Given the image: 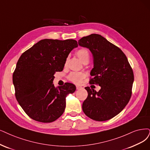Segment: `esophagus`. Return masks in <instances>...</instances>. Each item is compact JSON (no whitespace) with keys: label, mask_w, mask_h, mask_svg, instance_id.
I'll return each instance as SVG.
<instances>
[{"label":"esophagus","mask_w":150,"mask_h":150,"mask_svg":"<svg viewBox=\"0 0 150 150\" xmlns=\"http://www.w3.org/2000/svg\"><path fill=\"white\" fill-rule=\"evenodd\" d=\"M76 90H80V89H81V87L80 86H76Z\"/></svg>","instance_id":"34e87169"}]
</instances>
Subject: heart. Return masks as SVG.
Instances as JSON below:
<instances>
[{"instance_id": "b5f03b06", "label": "heart", "mask_w": 150, "mask_h": 150, "mask_svg": "<svg viewBox=\"0 0 150 150\" xmlns=\"http://www.w3.org/2000/svg\"><path fill=\"white\" fill-rule=\"evenodd\" d=\"M76 54L77 55V57L80 59V60L83 64L88 63L89 62L90 53L87 49L81 48L76 52ZM67 62H68V58L65 60V65H67ZM85 76H86L85 74L83 73V72H71L68 76V79L70 81L74 83L79 84V83H80L81 81L85 78Z\"/></svg>"}]
</instances>
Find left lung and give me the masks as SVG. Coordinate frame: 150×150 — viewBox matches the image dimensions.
Listing matches in <instances>:
<instances>
[{"mask_svg": "<svg viewBox=\"0 0 150 150\" xmlns=\"http://www.w3.org/2000/svg\"><path fill=\"white\" fill-rule=\"evenodd\" d=\"M79 46L90 49L94 67L90 72V84L101 86L98 92L89 86L85 88L88 97L82 105L88 117L105 121L119 114L132 96L134 72L122 50L97 34L83 37Z\"/></svg>", "mask_w": 150, "mask_h": 150, "instance_id": "8db88e82", "label": "left lung"}]
</instances>
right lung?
<instances>
[{
    "label": "right lung",
    "instance_id": "1",
    "mask_svg": "<svg viewBox=\"0 0 150 150\" xmlns=\"http://www.w3.org/2000/svg\"><path fill=\"white\" fill-rule=\"evenodd\" d=\"M78 46L74 40L44 39L21 54L13 74L15 97L30 118L49 123L64 112L65 98L76 90L66 83L55 87L54 74L63 70L69 53Z\"/></svg>",
    "mask_w": 150,
    "mask_h": 150
}]
</instances>
